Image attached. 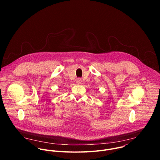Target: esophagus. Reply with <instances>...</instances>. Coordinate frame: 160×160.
<instances>
[{
	"label": "esophagus",
	"mask_w": 160,
	"mask_h": 160,
	"mask_svg": "<svg viewBox=\"0 0 160 160\" xmlns=\"http://www.w3.org/2000/svg\"><path fill=\"white\" fill-rule=\"evenodd\" d=\"M76 83H77V84H78V85L80 84V83H82V79H81V78H77V79L76 80Z\"/></svg>",
	"instance_id": "esophagus-1"
}]
</instances>
